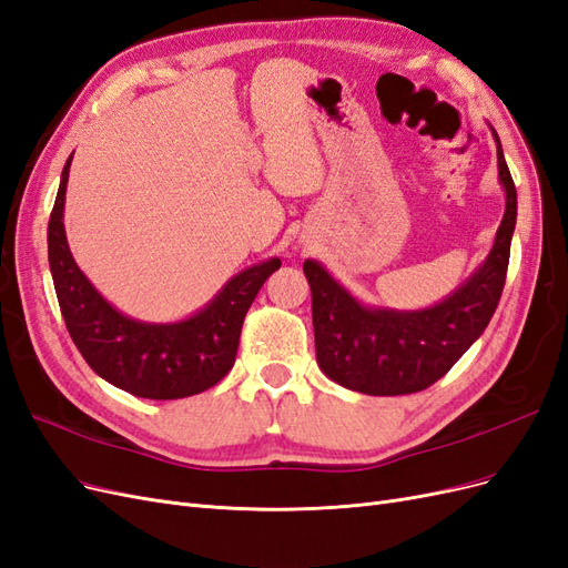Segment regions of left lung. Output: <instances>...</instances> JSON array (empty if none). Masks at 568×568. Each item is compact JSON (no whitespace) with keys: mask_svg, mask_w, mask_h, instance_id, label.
Instances as JSON below:
<instances>
[{"mask_svg":"<svg viewBox=\"0 0 568 568\" xmlns=\"http://www.w3.org/2000/svg\"><path fill=\"white\" fill-rule=\"evenodd\" d=\"M497 144V180L505 215L495 242L453 294L419 311H395L355 298L320 261L303 263L313 291L317 365L332 382L367 395H405L436 384L471 343L486 332L507 277L509 246L517 225V189Z\"/></svg>","mask_w":568,"mask_h":568,"instance_id":"obj_1","label":"left lung"}]
</instances>
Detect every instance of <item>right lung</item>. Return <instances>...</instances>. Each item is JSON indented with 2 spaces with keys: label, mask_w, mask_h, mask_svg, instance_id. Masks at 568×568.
Returning <instances> with one entry per match:
<instances>
[{
  "label": "right lung",
  "mask_w": 568,
  "mask_h": 568,
  "mask_svg": "<svg viewBox=\"0 0 568 568\" xmlns=\"http://www.w3.org/2000/svg\"><path fill=\"white\" fill-rule=\"evenodd\" d=\"M71 161L73 153L63 165L49 215L47 248L61 315L84 363L115 388L149 400H178L215 386L234 365L253 298L282 261L267 257L234 274L184 320L144 322L120 313L84 277L68 248L63 209Z\"/></svg>",
  "instance_id": "right-lung-1"
}]
</instances>
